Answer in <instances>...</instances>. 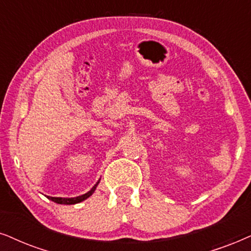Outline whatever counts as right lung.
Segmentation results:
<instances>
[{
    "label": "right lung",
    "mask_w": 251,
    "mask_h": 251,
    "mask_svg": "<svg viewBox=\"0 0 251 251\" xmlns=\"http://www.w3.org/2000/svg\"><path fill=\"white\" fill-rule=\"evenodd\" d=\"M101 180V179H100ZM100 180L98 182L95 183L94 186L92 187V189L89 190V192H87L86 194H83V195H80V196H76V198H51V196H47L50 201L55 202V203H58V204H76V203H80L82 201H85V200H87L89 198V196L93 195V193L95 192L96 187H98V185L100 183Z\"/></svg>",
    "instance_id": "right-lung-1"
}]
</instances>
